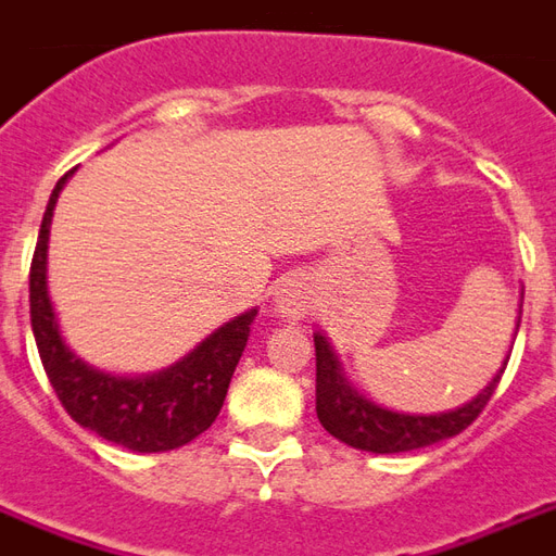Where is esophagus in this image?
I'll return each mask as SVG.
<instances>
[{
	"label": "esophagus",
	"instance_id": "esophagus-1",
	"mask_svg": "<svg viewBox=\"0 0 556 556\" xmlns=\"http://www.w3.org/2000/svg\"><path fill=\"white\" fill-rule=\"evenodd\" d=\"M277 309L286 318H301L306 309V282L298 277L282 279L277 289Z\"/></svg>",
	"mask_w": 556,
	"mask_h": 556
}]
</instances>
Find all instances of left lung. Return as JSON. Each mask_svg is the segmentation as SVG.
Returning a JSON list of instances; mask_svg holds the SVG:
<instances>
[{"label":"left lung","instance_id":"obj_1","mask_svg":"<svg viewBox=\"0 0 556 556\" xmlns=\"http://www.w3.org/2000/svg\"><path fill=\"white\" fill-rule=\"evenodd\" d=\"M316 340V415L321 427L352 448L376 454H394V452H413L425 448L433 442L457 437L460 430H467L481 409L488 406V400L494 397L500 386V372L494 382L481 391L479 397L469 400L464 406H457L452 413L437 415H409V413H391L386 406L372 403L364 394L345 382L340 361L333 355L331 343L313 333Z\"/></svg>","mask_w":556,"mask_h":556}]
</instances>
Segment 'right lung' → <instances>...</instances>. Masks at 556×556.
Returning <instances> with one entry per match:
<instances>
[{"instance_id":"right-lung-1","label":"right lung","mask_w":556,"mask_h":556,"mask_svg":"<svg viewBox=\"0 0 556 556\" xmlns=\"http://www.w3.org/2000/svg\"><path fill=\"white\" fill-rule=\"evenodd\" d=\"M65 177H60L48 201L33 252V267H29V318H33L35 345H38L50 386L65 406V413L80 427L99 433L102 440L116 442L131 452L180 448L195 440L198 433H204L223 409L228 382L250 340L255 309L228 321L225 328L211 333L198 345L192 355H186L170 370H162L156 376L123 379V376L87 367L62 343L48 298V282H45L50 216H53V204L60 198Z\"/></svg>"}]
</instances>
